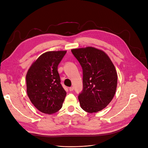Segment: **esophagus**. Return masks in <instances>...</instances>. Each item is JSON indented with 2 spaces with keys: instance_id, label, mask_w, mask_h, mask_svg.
<instances>
[{
  "instance_id": "34e87169",
  "label": "esophagus",
  "mask_w": 148,
  "mask_h": 148,
  "mask_svg": "<svg viewBox=\"0 0 148 148\" xmlns=\"http://www.w3.org/2000/svg\"><path fill=\"white\" fill-rule=\"evenodd\" d=\"M69 90H70V91H73V90H74V87H70V88H69Z\"/></svg>"
}]
</instances>
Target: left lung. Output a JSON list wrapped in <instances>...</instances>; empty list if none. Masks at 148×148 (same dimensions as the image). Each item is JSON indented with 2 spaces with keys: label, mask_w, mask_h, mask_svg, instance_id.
<instances>
[{
  "label": "left lung",
  "mask_w": 148,
  "mask_h": 148,
  "mask_svg": "<svg viewBox=\"0 0 148 148\" xmlns=\"http://www.w3.org/2000/svg\"><path fill=\"white\" fill-rule=\"evenodd\" d=\"M71 52L83 69V89L78 96L80 106L87 112H98L111 102L116 93L115 66L101 49L87 47L73 49Z\"/></svg>",
  "instance_id": "left-lung-1"
}]
</instances>
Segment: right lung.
Instances as JSON below:
<instances>
[{
    "label": "right lung",
    "instance_id": "right-lung-1",
    "mask_svg": "<svg viewBox=\"0 0 148 148\" xmlns=\"http://www.w3.org/2000/svg\"><path fill=\"white\" fill-rule=\"evenodd\" d=\"M66 51H48L40 56L26 73V91L41 112L51 114L62 106L66 92L62 87L58 65Z\"/></svg>",
    "mask_w": 148,
    "mask_h": 148
}]
</instances>
